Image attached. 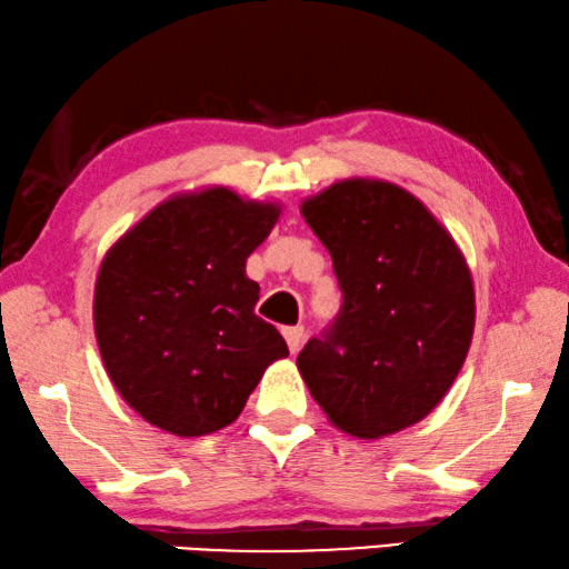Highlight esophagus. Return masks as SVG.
Returning <instances> with one entry per match:
<instances>
[{"mask_svg":"<svg viewBox=\"0 0 569 569\" xmlns=\"http://www.w3.org/2000/svg\"><path fill=\"white\" fill-rule=\"evenodd\" d=\"M303 327L301 325H293V327H283V338H286V342H288V350H291V353H296V350L301 348V342H303Z\"/></svg>","mask_w":569,"mask_h":569,"instance_id":"1","label":"esophagus"}]
</instances>
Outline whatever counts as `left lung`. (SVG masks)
Returning a JSON list of instances; mask_svg holds the SVG:
<instances>
[{
  "mask_svg": "<svg viewBox=\"0 0 569 569\" xmlns=\"http://www.w3.org/2000/svg\"><path fill=\"white\" fill-rule=\"evenodd\" d=\"M301 213L330 250L342 307L296 366L332 426L356 438L397 433L441 402L469 353L467 260L433 213L391 182H335Z\"/></svg>",
  "mask_w": 569,
  "mask_h": 569,
  "instance_id": "obj_1",
  "label": "left lung"
}]
</instances>
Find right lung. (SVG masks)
Masks as SVG:
<instances>
[{"label": "right lung", "instance_id": "right-lung-1", "mask_svg": "<svg viewBox=\"0 0 569 569\" xmlns=\"http://www.w3.org/2000/svg\"><path fill=\"white\" fill-rule=\"evenodd\" d=\"M278 206L227 188L174 196L143 216L102 260L94 335L121 397L167 433H213L242 412L262 371L288 356L254 315L260 286L244 262Z\"/></svg>", "mask_w": 569, "mask_h": 569}]
</instances>
